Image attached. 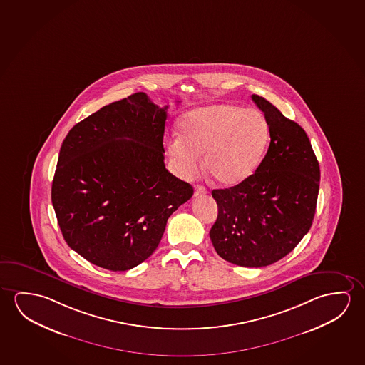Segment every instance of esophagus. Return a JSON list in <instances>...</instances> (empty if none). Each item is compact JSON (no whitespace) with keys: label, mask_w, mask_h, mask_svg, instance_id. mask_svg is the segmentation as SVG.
I'll use <instances>...</instances> for the list:
<instances>
[{"label":"esophagus","mask_w":365,"mask_h":365,"mask_svg":"<svg viewBox=\"0 0 365 365\" xmlns=\"http://www.w3.org/2000/svg\"><path fill=\"white\" fill-rule=\"evenodd\" d=\"M207 193V190L203 185H196L195 187V197L205 196Z\"/></svg>","instance_id":"34e87169"}]
</instances>
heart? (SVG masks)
<instances>
[{
  "instance_id": "b5f03b06",
  "label": "heart",
  "mask_w": 365,
  "mask_h": 365,
  "mask_svg": "<svg viewBox=\"0 0 365 365\" xmlns=\"http://www.w3.org/2000/svg\"><path fill=\"white\" fill-rule=\"evenodd\" d=\"M180 136L167 143V154L183 180L196 175L205 154V169L217 185L234 187L259 168L269 144V125L257 110L212 105L185 113Z\"/></svg>"
}]
</instances>
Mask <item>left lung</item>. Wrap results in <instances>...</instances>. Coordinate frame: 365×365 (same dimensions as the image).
I'll return each instance as SVG.
<instances>
[{
	"mask_svg": "<svg viewBox=\"0 0 365 365\" xmlns=\"http://www.w3.org/2000/svg\"><path fill=\"white\" fill-rule=\"evenodd\" d=\"M252 98L269 125V148L247 180L213 190L219 215L210 237L229 263L260 268L284 258L311 229L320 165L297 123L263 97Z\"/></svg>",
	"mask_w": 365,
	"mask_h": 365,
	"instance_id": "left-lung-1",
	"label": "left lung"
}]
</instances>
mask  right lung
Segmentation results:
<instances>
[{
	"label": "right lung",
	"mask_w": 365,
	"mask_h": 365,
	"mask_svg": "<svg viewBox=\"0 0 365 365\" xmlns=\"http://www.w3.org/2000/svg\"><path fill=\"white\" fill-rule=\"evenodd\" d=\"M167 108L138 92L74 125L63 141L51 202L69 247L97 267L143 263L193 195L165 169Z\"/></svg>",
	"instance_id": "obj_1"
}]
</instances>
